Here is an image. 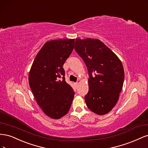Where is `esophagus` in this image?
<instances>
[{"instance_id": "1", "label": "esophagus", "mask_w": 148, "mask_h": 148, "mask_svg": "<svg viewBox=\"0 0 148 148\" xmlns=\"http://www.w3.org/2000/svg\"><path fill=\"white\" fill-rule=\"evenodd\" d=\"M75 84L77 86H78V83H75Z\"/></svg>"}]
</instances>
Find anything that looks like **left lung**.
<instances>
[{
	"label": "left lung",
	"instance_id": "1",
	"mask_svg": "<svg viewBox=\"0 0 148 148\" xmlns=\"http://www.w3.org/2000/svg\"><path fill=\"white\" fill-rule=\"evenodd\" d=\"M75 49L86 64L88 108L97 115L109 113L117 104L124 81V70L117 55L98 39H76Z\"/></svg>",
	"mask_w": 148,
	"mask_h": 148
}]
</instances>
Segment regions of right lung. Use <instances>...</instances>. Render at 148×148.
<instances>
[{
    "label": "right lung",
    "mask_w": 148,
    "mask_h": 148,
    "mask_svg": "<svg viewBox=\"0 0 148 148\" xmlns=\"http://www.w3.org/2000/svg\"><path fill=\"white\" fill-rule=\"evenodd\" d=\"M75 39L48 41L37 53L28 80L36 101L44 114L59 119L70 110L75 92L65 82L63 65L74 48Z\"/></svg>",
    "instance_id": "1"
}]
</instances>
